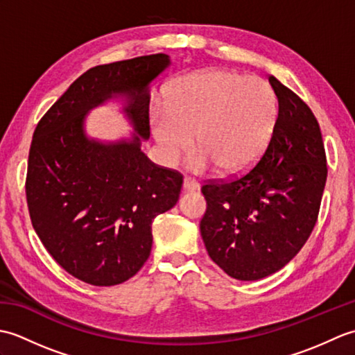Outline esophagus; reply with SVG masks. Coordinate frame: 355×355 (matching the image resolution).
Wrapping results in <instances>:
<instances>
[{"label":"esophagus","mask_w":355,"mask_h":355,"mask_svg":"<svg viewBox=\"0 0 355 355\" xmlns=\"http://www.w3.org/2000/svg\"><path fill=\"white\" fill-rule=\"evenodd\" d=\"M197 189H200V184L198 182H195L193 178L186 177L183 180V191H197Z\"/></svg>","instance_id":"34e87169"}]
</instances>
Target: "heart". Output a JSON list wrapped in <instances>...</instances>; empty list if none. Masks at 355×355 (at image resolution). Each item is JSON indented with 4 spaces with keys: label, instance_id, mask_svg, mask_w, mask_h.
I'll return each mask as SVG.
<instances>
[{
    "label": "heart",
    "instance_id": "heart-1",
    "mask_svg": "<svg viewBox=\"0 0 355 355\" xmlns=\"http://www.w3.org/2000/svg\"><path fill=\"white\" fill-rule=\"evenodd\" d=\"M277 122L268 82L227 70L193 73L173 88L166 108L150 112V130L166 164L192 146L193 171L216 166L224 175L247 172L266 153Z\"/></svg>",
    "mask_w": 355,
    "mask_h": 355
}]
</instances>
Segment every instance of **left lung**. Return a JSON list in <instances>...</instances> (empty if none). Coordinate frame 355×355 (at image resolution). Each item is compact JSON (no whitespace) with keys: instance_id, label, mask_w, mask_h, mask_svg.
<instances>
[{"instance_id":"8db88e82","label":"left lung","mask_w":355,"mask_h":355,"mask_svg":"<svg viewBox=\"0 0 355 355\" xmlns=\"http://www.w3.org/2000/svg\"><path fill=\"white\" fill-rule=\"evenodd\" d=\"M277 97L273 139L261 160L230 182L201 187L207 209L200 223L206 250L238 281H258L285 267L318 221L327 183V155L310 107L268 76Z\"/></svg>"}]
</instances>
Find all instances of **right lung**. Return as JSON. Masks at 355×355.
<instances>
[{"mask_svg": "<svg viewBox=\"0 0 355 355\" xmlns=\"http://www.w3.org/2000/svg\"><path fill=\"white\" fill-rule=\"evenodd\" d=\"M163 53L97 65L73 82L45 112L30 145L26 197L30 220L51 258L96 286L132 277L153 247L154 218L177 205L183 175L141 153L149 137V82L166 67ZM139 134L103 146L83 132L85 112L112 95Z\"/></svg>", "mask_w": 355, "mask_h": 355, "instance_id": "1", "label": "right lung"}]
</instances>
